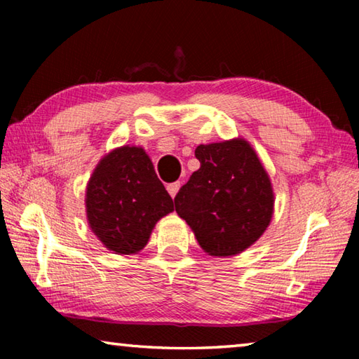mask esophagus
<instances>
[{"label":"esophagus","mask_w":359,"mask_h":359,"mask_svg":"<svg viewBox=\"0 0 359 359\" xmlns=\"http://www.w3.org/2000/svg\"><path fill=\"white\" fill-rule=\"evenodd\" d=\"M179 188H180V182H174V184H169V185H168V191H169V194H171V196L174 198L175 194H177Z\"/></svg>","instance_id":"esophagus-1"}]
</instances>
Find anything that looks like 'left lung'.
I'll return each mask as SVG.
<instances>
[{"instance_id":"1","label":"left lung","mask_w":359,"mask_h":359,"mask_svg":"<svg viewBox=\"0 0 359 359\" xmlns=\"http://www.w3.org/2000/svg\"><path fill=\"white\" fill-rule=\"evenodd\" d=\"M194 156L201 168L175 194V212L209 255L244 252L264 233L274 209L263 165L242 139L198 145Z\"/></svg>"}]
</instances>
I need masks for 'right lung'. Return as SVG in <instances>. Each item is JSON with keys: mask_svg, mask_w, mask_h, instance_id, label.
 <instances>
[{"mask_svg": "<svg viewBox=\"0 0 359 359\" xmlns=\"http://www.w3.org/2000/svg\"><path fill=\"white\" fill-rule=\"evenodd\" d=\"M85 204L93 233L120 255L142 250L155 223L174 210L172 198L144 149L126 145L96 166Z\"/></svg>", "mask_w": 359, "mask_h": 359, "instance_id": "1", "label": "right lung"}]
</instances>
